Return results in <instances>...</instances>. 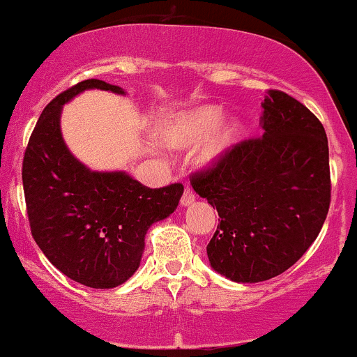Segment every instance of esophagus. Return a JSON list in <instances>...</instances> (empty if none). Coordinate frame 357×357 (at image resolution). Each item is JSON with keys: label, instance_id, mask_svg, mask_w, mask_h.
<instances>
[{"label": "esophagus", "instance_id": "34e87169", "mask_svg": "<svg viewBox=\"0 0 357 357\" xmlns=\"http://www.w3.org/2000/svg\"><path fill=\"white\" fill-rule=\"evenodd\" d=\"M195 201H196L195 192H192V190H190V188H186V190H184V192H183V196H181V206L186 208V206H191L192 203H195Z\"/></svg>", "mask_w": 357, "mask_h": 357}]
</instances>
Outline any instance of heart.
<instances>
[{
  "label": "heart",
  "mask_w": 357,
  "mask_h": 357,
  "mask_svg": "<svg viewBox=\"0 0 357 357\" xmlns=\"http://www.w3.org/2000/svg\"><path fill=\"white\" fill-rule=\"evenodd\" d=\"M222 116L225 111L218 105L183 111L166 119L160 130V137L171 148L183 149L199 143L213 129L197 156L201 166L213 167L229 156L244 135V124L238 116H227L225 119Z\"/></svg>",
  "instance_id": "b5f03b06"
}]
</instances>
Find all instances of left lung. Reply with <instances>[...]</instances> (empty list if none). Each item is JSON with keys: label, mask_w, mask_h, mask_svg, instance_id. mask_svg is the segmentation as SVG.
<instances>
[{"label": "left lung", "mask_w": 357, "mask_h": 357, "mask_svg": "<svg viewBox=\"0 0 357 357\" xmlns=\"http://www.w3.org/2000/svg\"><path fill=\"white\" fill-rule=\"evenodd\" d=\"M256 139L220 165L191 176L221 221L209 264L234 282L279 276L314 243L331 201L328 136L319 119L289 94L269 89Z\"/></svg>", "instance_id": "left-lung-1"}]
</instances>
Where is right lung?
<instances>
[{"instance_id": "right-lung-1", "label": "right lung", "mask_w": 357, "mask_h": 357, "mask_svg": "<svg viewBox=\"0 0 357 357\" xmlns=\"http://www.w3.org/2000/svg\"><path fill=\"white\" fill-rule=\"evenodd\" d=\"M86 89L126 94L101 79L81 81L43 109L23 160L31 234L64 276L94 289L126 282L139 268L144 236L178 208L183 184L151 190L126 171H93L61 135V109Z\"/></svg>"}]
</instances>
